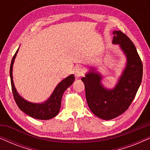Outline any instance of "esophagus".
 Listing matches in <instances>:
<instances>
[{
  "label": "esophagus",
  "mask_w": 150,
  "mask_h": 150,
  "mask_svg": "<svg viewBox=\"0 0 150 150\" xmlns=\"http://www.w3.org/2000/svg\"><path fill=\"white\" fill-rule=\"evenodd\" d=\"M74 74L76 78H79L80 76H82L84 74V70L82 68V67L78 65L74 69Z\"/></svg>",
  "instance_id": "34e87169"
}]
</instances>
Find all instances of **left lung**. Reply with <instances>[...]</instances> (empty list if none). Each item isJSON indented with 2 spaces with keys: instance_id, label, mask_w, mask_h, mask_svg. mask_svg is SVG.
<instances>
[{
  "instance_id": "left-lung-1",
  "label": "left lung",
  "mask_w": 150,
  "mask_h": 150,
  "mask_svg": "<svg viewBox=\"0 0 150 150\" xmlns=\"http://www.w3.org/2000/svg\"><path fill=\"white\" fill-rule=\"evenodd\" d=\"M112 34V43L120 44L127 57V65L117 85L113 89H106L101 84V76L93 69L81 79L90 110L105 120L115 118L128 109L143 77L142 61L132 41L121 30H115Z\"/></svg>"
}]
</instances>
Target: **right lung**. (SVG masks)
Segmentation results:
<instances>
[{
  "label": "right lung",
  "instance_id": "1",
  "mask_svg": "<svg viewBox=\"0 0 150 150\" xmlns=\"http://www.w3.org/2000/svg\"><path fill=\"white\" fill-rule=\"evenodd\" d=\"M18 49L16 51L15 54L12 58L11 65H10V78H11V85L12 93L14 98V100L17 104V105L21 110L25 112L26 115H29L31 117L38 120H47L53 118L59 113L61 108V98L63 94L68 87H69L74 81V76L71 74L68 77L65 78L63 80L53 91L52 96L50 98L42 104H34L30 103L26 101L23 98L20 96L18 93L16 88L14 87L13 81V76H12V69H13V64L14 59L17 54Z\"/></svg>",
  "mask_w": 150,
  "mask_h": 150
}]
</instances>
